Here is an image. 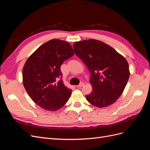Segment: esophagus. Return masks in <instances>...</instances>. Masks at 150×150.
<instances>
[{
    "label": "esophagus",
    "instance_id": "obj_1",
    "mask_svg": "<svg viewBox=\"0 0 150 150\" xmlns=\"http://www.w3.org/2000/svg\"><path fill=\"white\" fill-rule=\"evenodd\" d=\"M84 84L83 83H81L79 85L77 86V88H81V87H83V86H84Z\"/></svg>",
    "mask_w": 150,
    "mask_h": 150
}]
</instances>
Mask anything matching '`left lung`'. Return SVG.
I'll list each match as a JSON object with an SVG mask.
<instances>
[{
  "instance_id": "obj_1",
  "label": "left lung",
  "mask_w": 150,
  "mask_h": 150,
  "mask_svg": "<svg viewBox=\"0 0 150 150\" xmlns=\"http://www.w3.org/2000/svg\"><path fill=\"white\" fill-rule=\"evenodd\" d=\"M73 49L90 72L91 93L88 101L98 108L115 103L121 96L129 77L126 59L107 44L96 39L75 42Z\"/></svg>"
}]
</instances>
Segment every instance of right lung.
<instances>
[{
    "instance_id": "right-lung-1",
    "label": "right lung",
    "mask_w": 150,
    "mask_h": 150,
    "mask_svg": "<svg viewBox=\"0 0 150 150\" xmlns=\"http://www.w3.org/2000/svg\"><path fill=\"white\" fill-rule=\"evenodd\" d=\"M74 55L71 44L54 39L38 47L27 59L22 82L35 104L45 110L56 111L67 102L71 90L64 86L61 66Z\"/></svg>"
}]
</instances>
